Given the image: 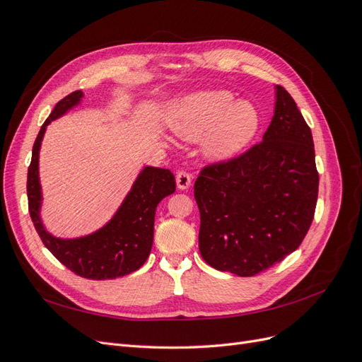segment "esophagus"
<instances>
[{
  "label": "esophagus",
  "instance_id": "obj_1",
  "mask_svg": "<svg viewBox=\"0 0 362 362\" xmlns=\"http://www.w3.org/2000/svg\"><path fill=\"white\" fill-rule=\"evenodd\" d=\"M177 185H178L180 190L190 189V185H192V177H190V175L187 172H184V170L178 172L177 173Z\"/></svg>",
  "mask_w": 362,
  "mask_h": 362
}]
</instances>
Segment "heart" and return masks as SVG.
Returning a JSON list of instances; mask_svg holds the SVG:
<instances>
[{
	"instance_id": "obj_1",
	"label": "heart",
	"mask_w": 362,
	"mask_h": 362,
	"mask_svg": "<svg viewBox=\"0 0 362 362\" xmlns=\"http://www.w3.org/2000/svg\"><path fill=\"white\" fill-rule=\"evenodd\" d=\"M175 134L196 140L204 134L202 152L211 161L231 160L258 133L259 115L247 101H235L228 90L192 93L175 103L168 113Z\"/></svg>"
}]
</instances>
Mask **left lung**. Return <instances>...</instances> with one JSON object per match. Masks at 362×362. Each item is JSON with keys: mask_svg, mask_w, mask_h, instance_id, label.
Returning a JSON list of instances; mask_svg holds the SVG:
<instances>
[{"mask_svg": "<svg viewBox=\"0 0 362 362\" xmlns=\"http://www.w3.org/2000/svg\"><path fill=\"white\" fill-rule=\"evenodd\" d=\"M319 194L313 134L290 93L275 86V112L262 141L194 182L199 250L206 264L254 276L298 249Z\"/></svg>", "mask_w": 362, "mask_h": 362, "instance_id": "obj_1", "label": "left lung"}]
</instances>
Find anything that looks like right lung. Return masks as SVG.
<instances>
[{"label": "right lung", "instance_id": "add662e5", "mask_svg": "<svg viewBox=\"0 0 362 362\" xmlns=\"http://www.w3.org/2000/svg\"><path fill=\"white\" fill-rule=\"evenodd\" d=\"M83 96L81 90H75L63 98L39 131L27 177L28 210L43 245L63 266L81 278L115 279L129 275L145 264L154 242L157 205L175 192L177 184L169 169L145 166L139 172L116 213L100 229L74 238L52 235L40 216L43 196L39 178V152L47 127L52 120L78 107Z\"/></svg>", "mask_w": 362, "mask_h": 362}]
</instances>
